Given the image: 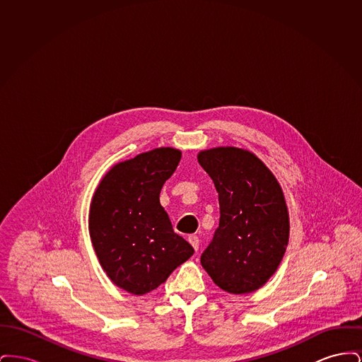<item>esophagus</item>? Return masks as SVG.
Listing matches in <instances>:
<instances>
[{"label": "esophagus", "instance_id": "1", "mask_svg": "<svg viewBox=\"0 0 362 362\" xmlns=\"http://www.w3.org/2000/svg\"><path fill=\"white\" fill-rule=\"evenodd\" d=\"M189 244L192 245V248L195 250V251H198V248H199V239H198V236H189Z\"/></svg>", "mask_w": 362, "mask_h": 362}]
</instances>
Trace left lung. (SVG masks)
I'll return each mask as SVG.
<instances>
[{
    "label": "left lung",
    "mask_w": 362,
    "mask_h": 362,
    "mask_svg": "<svg viewBox=\"0 0 362 362\" xmlns=\"http://www.w3.org/2000/svg\"><path fill=\"white\" fill-rule=\"evenodd\" d=\"M218 192L220 224L201 257L213 282L252 293L274 274L289 241V211L276 176L250 151L218 146L198 153Z\"/></svg>",
    "instance_id": "left-lung-1"
}]
</instances>
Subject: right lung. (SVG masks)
Wrapping results in <instances>:
<instances>
[{
    "label": "right lung",
    "mask_w": 362,
    "mask_h": 362,
    "mask_svg": "<svg viewBox=\"0 0 362 362\" xmlns=\"http://www.w3.org/2000/svg\"><path fill=\"white\" fill-rule=\"evenodd\" d=\"M180 157L179 149L163 146L117 163L93 192L92 245L104 273L126 292L155 291L194 254L160 205V191Z\"/></svg>",
    "instance_id": "add662e5"
}]
</instances>
